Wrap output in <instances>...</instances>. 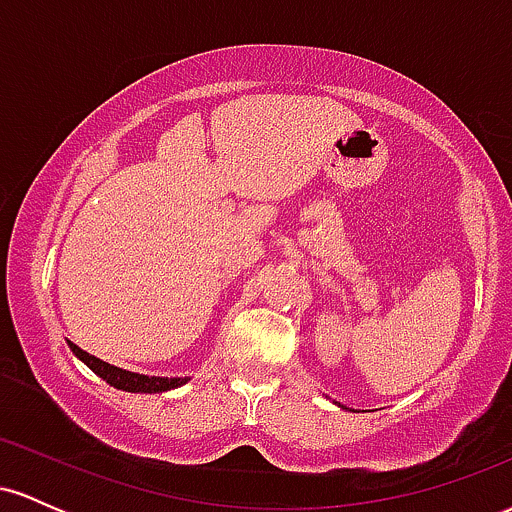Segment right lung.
I'll return each instance as SVG.
<instances>
[{"instance_id": "right-lung-1", "label": "right lung", "mask_w": 512, "mask_h": 512, "mask_svg": "<svg viewBox=\"0 0 512 512\" xmlns=\"http://www.w3.org/2000/svg\"><path fill=\"white\" fill-rule=\"evenodd\" d=\"M69 349L74 351L76 356L81 358V361L86 363L88 368L93 370L96 375H101L108 385L117 387V390H125V392H166V390H173V387H180L187 383V378H151V375H139V373H129V370H122V368H115L110 366V363L101 361V358L86 354L84 349H79V346L69 342Z\"/></svg>"}]
</instances>
